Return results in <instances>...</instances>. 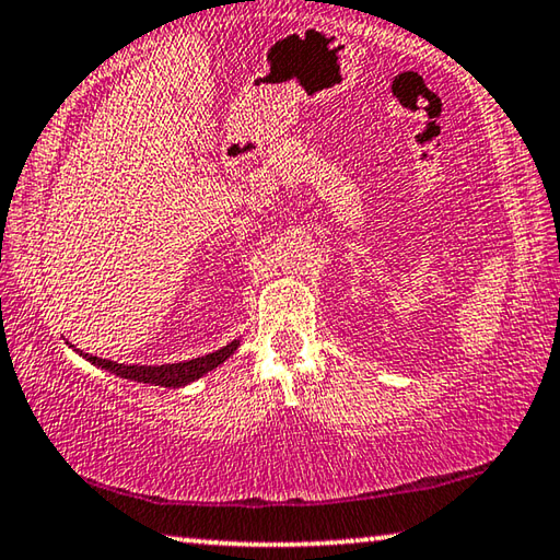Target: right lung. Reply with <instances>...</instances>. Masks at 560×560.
Masks as SVG:
<instances>
[{"label": "right lung", "instance_id": "add662e5", "mask_svg": "<svg viewBox=\"0 0 560 560\" xmlns=\"http://www.w3.org/2000/svg\"><path fill=\"white\" fill-rule=\"evenodd\" d=\"M240 348V338L226 343L224 348L214 350V353H207L192 360H183V363H165V365H126V363H116V360H106V358H96L83 353V350H75V353L83 355L89 363L103 368L118 377H126V381H136V383H150V385H160V387H183L187 383L200 381L202 375L214 371L217 365H222L226 358H230L234 350Z\"/></svg>", "mask_w": 560, "mask_h": 560}]
</instances>
